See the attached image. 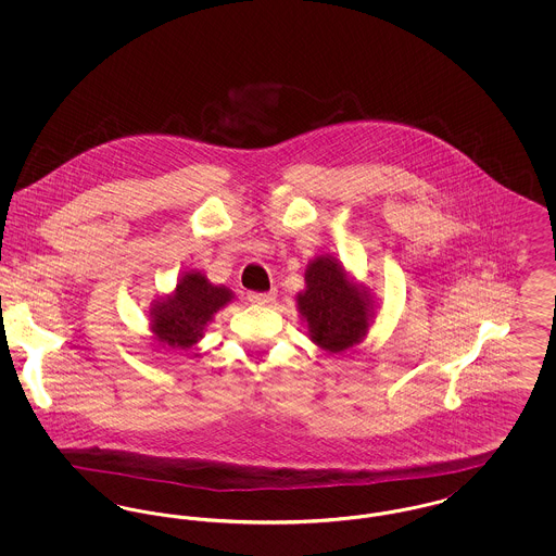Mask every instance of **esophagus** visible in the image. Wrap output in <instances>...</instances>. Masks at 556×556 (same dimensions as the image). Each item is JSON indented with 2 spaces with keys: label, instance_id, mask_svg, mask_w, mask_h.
<instances>
[{
  "label": "esophagus",
  "instance_id": "esophagus-1",
  "mask_svg": "<svg viewBox=\"0 0 556 556\" xmlns=\"http://www.w3.org/2000/svg\"><path fill=\"white\" fill-rule=\"evenodd\" d=\"M275 295H277V291H250L248 293V300L250 302H254V304H270L273 300H275Z\"/></svg>",
  "mask_w": 556,
  "mask_h": 556
}]
</instances>
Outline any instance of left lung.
I'll return each mask as SVG.
<instances>
[{"instance_id":"1","label":"left lung","mask_w":556,"mask_h":556,"mask_svg":"<svg viewBox=\"0 0 556 556\" xmlns=\"http://www.w3.org/2000/svg\"><path fill=\"white\" fill-rule=\"evenodd\" d=\"M298 306L313 342L329 352L356 344L369 327L365 295L348 283L344 268L333 258L320 256L308 266L306 290L298 293Z\"/></svg>"}]
</instances>
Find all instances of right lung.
I'll use <instances>...</instances> for the list:
<instances>
[{
	"mask_svg": "<svg viewBox=\"0 0 556 556\" xmlns=\"http://www.w3.org/2000/svg\"><path fill=\"white\" fill-rule=\"evenodd\" d=\"M229 300L227 288L211 286L200 273H186L175 293L154 308L152 329L162 345L186 350L202 338L204 325Z\"/></svg>",
	"mask_w": 556,
	"mask_h": 556,
	"instance_id": "obj_1",
	"label": "right lung"
}]
</instances>
